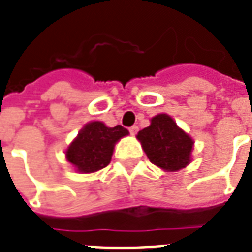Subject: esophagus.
<instances>
[{
    "label": "esophagus",
    "instance_id": "1",
    "mask_svg": "<svg viewBox=\"0 0 252 252\" xmlns=\"http://www.w3.org/2000/svg\"><path fill=\"white\" fill-rule=\"evenodd\" d=\"M138 130H139V127H138L136 125H134V126H131V127L128 128V131H130V134H131V135H135L136 132H138Z\"/></svg>",
    "mask_w": 252,
    "mask_h": 252
}]
</instances>
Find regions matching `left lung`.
<instances>
[{"label":"left lung","mask_w":252,"mask_h":252,"mask_svg":"<svg viewBox=\"0 0 252 252\" xmlns=\"http://www.w3.org/2000/svg\"><path fill=\"white\" fill-rule=\"evenodd\" d=\"M144 153L153 164L164 171H179L190 163L192 138L167 114H158L151 125L138 132Z\"/></svg>","instance_id":"obj_1"}]
</instances>
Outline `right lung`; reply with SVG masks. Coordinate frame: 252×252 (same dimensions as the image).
Wrapping results in <instances>:
<instances>
[{
	"label": "right lung",
	"instance_id": "1",
	"mask_svg": "<svg viewBox=\"0 0 252 252\" xmlns=\"http://www.w3.org/2000/svg\"><path fill=\"white\" fill-rule=\"evenodd\" d=\"M128 131L121 125L108 127L94 121L84 126L79 135L68 147L67 160L84 173L95 172L105 168L112 160L116 142L127 135Z\"/></svg>",
	"mask_w": 252,
	"mask_h": 252
}]
</instances>
